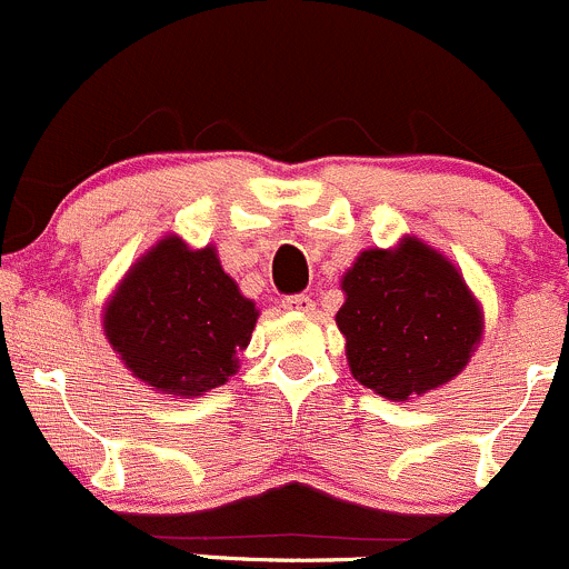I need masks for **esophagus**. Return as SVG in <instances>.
I'll return each mask as SVG.
<instances>
[{
    "label": "esophagus",
    "mask_w": 569,
    "mask_h": 569,
    "mask_svg": "<svg viewBox=\"0 0 569 569\" xmlns=\"http://www.w3.org/2000/svg\"><path fill=\"white\" fill-rule=\"evenodd\" d=\"M283 308H286V311L311 313L313 311V297L311 295H289V297H283Z\"/></svg>",
    "instance_id": "esophagus-1"
}]
</instances>
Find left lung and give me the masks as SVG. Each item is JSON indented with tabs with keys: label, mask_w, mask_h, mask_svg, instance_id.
Segmentation results:
<instances>
[{
	"label": "left lung",
	"mask_w": 569,
	"mask_h": 569,
	"mask_svg": "<svg viewBox=\"0 0 569 569\" xmlns=\"http://www.w3.org/2000/svg\"><path fill=\"white\" fill-rule=\"evenodd\" d=\"M336 313L360 386L405 401L457 377L481 338V311L462 274L438 250L401 239L366 250L341 280Z\"/></svg>",
	"instance_id": "1"
}]
</instances>
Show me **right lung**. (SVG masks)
Wrapping results in <instances>:
<instances>
[{
  "instance_id": "obj_1",
  "label": "right lung",
  "mask_w": 569,
  "mask_h": 569,
  "mask_svg": "<svg viewBox=\"0 0 569 569\" xmlns=\"http://www.w3.org/2000/svg\"><path fill=\"white\" fill-rule=\"evenodd\" d=\"M258 311L211 248L168 237L142 256L104 311V332L129 371L173 396L226 386Z\"/></svg>"
}]
</instances>
